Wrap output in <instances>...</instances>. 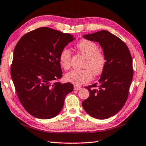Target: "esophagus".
Wrapping results in <instances>:
<instances>
[{"mask_svg":"<svg viewBox=\"0 0 146 146\" xmlns=\"http://www.w3.org/2000/svg\"><path fill=\"white\" fill-rule=\"evenodd\" d=\"M81 89V87L78 86H74V90H79Z\"/></svg>","mask_w":146,"mask_h":146,"instance_id":"obj_1","label":"esophagus"}]
</instances>
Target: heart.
Here are the masks:
<instances>
[{
	"label": "heart",
	"instance_id": "heart-1",
	"mask_svg": "<svg viewBox=\"0 0 146 146\" xmlns=\"http://www.w3.org/2000/svg\"><path fill=\"white\" fill-rule=\"evenodd\" d=\"M77 50L86 58L84 67L82 70H72L65 75V80L75 85H81L90 82L92 79L93 74L98 76L103 72L106 65L104 54L98 49L95 42L82 40L76 45ZM71 52L68 48H64L59 54L60 66L65 70L71 66Z\"/></svg>",
	"mask_w": 146,
	"mask_h": 146
}]
</instances>
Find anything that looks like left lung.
Masks as SVG:
<instances>
[{
    "mask_svg": "<svg viewBox=\"0 0 146 146\" xmlns=\"http://www.w3.org/2000/svg\"><path fill=\"white\" fill-rule=\"evenodd\" d=\"M83 37L99 43L106 57V65L98 84L86 87L90 95L82 102V106L94 118H109L121 110L127 100L133 73L132 56L127 45L106 30Z\"/></svg>",
    "mask_w": 146,
    "mask_h": 146,
    "instance_id": "1",
    "label": "left lung"
}]
</instances>
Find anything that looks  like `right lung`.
I'll return each instance as SVG.
<instances>
[{"mask_svg":"<svg viewBox=\"0 0 146 146\" xmlns=\"http://www.w3.org/2000/svg\"><path fill=\"white\" fill-rule=\"evenodd\" d=\"M75 39L70 34L42 27L25 34L17 43L11 78L20 102L35 118L56 116L65 97L73 91L71 83L54 82L62 77L59 54Z\"/></svg>","mask_w":146,"mask_h":146,"instance_id":"right-lung-1","label":"right lung"}]
</instances>
